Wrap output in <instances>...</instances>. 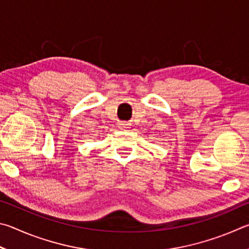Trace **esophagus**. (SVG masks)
<instances>
[{
    "label": "esophagus",
    "mask_w": 249,
    "mask_h": 249,
    "mask_svg": "<svg viewBox=\"0 0 249 249\" xmlns=\"http://www.w3.org/2000/svg\"><path fill=\"white\" fill-rule=\"evenodd\" d=\"M130 125L131 124H128V122H119V124H118V127H119V129H121V130H128L131 128Z\"/></svg>",
    "instance_id": "34e87169"
}]
</instances>
